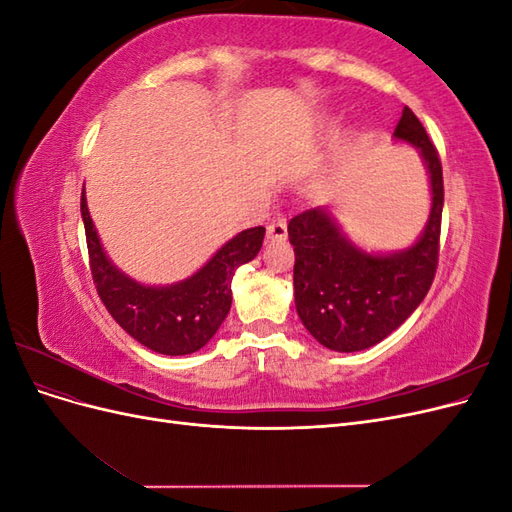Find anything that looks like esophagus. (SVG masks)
Returning <instances> with one entry per match:
<instances>
[{
	"mask_svg": "<svg viewBox=\"0 0 512 512\" xmlns=\"http://www.w3.org/2000/svg\"><path fill=\"white\" fill-rule=\"evenodd\" d=\"M288 237V224L286 220H273L269 226H267V239L271 241H282Z\"/></svg>",
	"mask_w": 512,
	"mask_h": 512,
	"instance_id": "esophagus-1",
	"label": "esophagus"
}]
</instances>
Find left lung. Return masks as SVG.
Masks as SVG:
<instances>
[{
	"label": "left lung",
	"instance_id": "8db88e82",
	"mask_svg": "<svg viewBox=\"0 0 512 512\" xmlns=\"http://www.w3.org/2000/svg\"><path fill=\"white\" fill-rule=\"evenodd\" d=\"M393 134L421 149L431 179V215L412 247L389 256L365 254L337 230L324 209H307L288 224L294 245V303L305 329L329 350L356 352L382 342L421 305L436 277L442 162L408 106Z\"/></svg>",
	"mask_w": 512,
	"mask_h": 512
}]
</instances>
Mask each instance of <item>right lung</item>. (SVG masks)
I'll return each mask as SVG.
<instances>
[{
  "instance_id": "right-lung-1",
  "label": "right lung",
  "mask_w": 512,
  "mask_h": 512,
  "mask_svg": "<svg viewBox=\"0 0 512 512\" xmlns=\"http://www.w3.org/2000/svg\"><path fill=\"white\" fill-rule=\"evenodd\" d=\"M81 213L87 237L89 271L98 297L119 327L153 352L181 356L203 348L220 329L232 303V275L262 247L265 228H247L218 250L207 265L185 282L164 288L136 284L106 258L85 192Z\"/></svg>"
}]
</instances>
